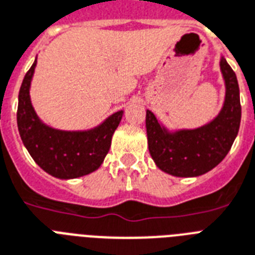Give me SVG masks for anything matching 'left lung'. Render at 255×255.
<instances>
[{"mask_svg":"<svg viewBox=\"0 0 255 255\" xmlns=\"http://www.w3.org/2000/svg\"><path fill=\"white\" fill-rule=\"evenodd\" d=\"M220 68L227 88L225 101L219 116L207 125L170 133L152 112H146L148 151L156 166L167 174L199 176L215 168L231 150L241 122L240 88L236 73L224 58Z\"/></svg>","mask_w":255,"mask_h":255,"instance_id":"8db88e82","label":"left lung"}]
</instances>
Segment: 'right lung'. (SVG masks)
I'll return each instance as SVG.
<instances>
[{"mask_svg": "<svg viewBox=\"0 0 255 255\" xmlns=\"http://www.w3.org/2000/svg\"><path fill=\"white\" fill-rule=\"evenodd\" d=\"M35 66L36 60L24 75L18 95L17 124L22 142L36 164L55 178L73 179L91 174L105 159L124 112H116L87 131H64L44 125L30 101Z\"/></svg>", "mask_w": 255, "mask_h": 255, "instance_id": "obj_1", "label": "right lung"}]
</instances>
